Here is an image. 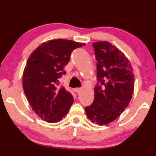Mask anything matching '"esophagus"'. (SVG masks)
Wrapping results in <instances>:
<instances>
[{"label": "esophagus", "instance_id": "esophagus-1", "mask_svg": "<svg viewBox=\"0 0 156 156\" xmlns=\"http://www.w3.org/2000/svg\"><path fill=\"white\" fill-rule=\"evenodd\" d=\"M82 91V88H75L74 89V91L76 93H80Z\"/></svg>", "mask_w": 156, "mask_h": 156}]
</instances>
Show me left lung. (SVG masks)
Wrapping results in <instances>:
<instances>
[{"label": "left lung", "mask_w": 156, "mask_h": 156, "mask_svg": "<svg viewBox=\"0 0 156 156\" xmlns=\"http://www.w3.org/2000/svg\"><path fill=\"white\" fill-rule=\"evenodd\" d=\"M97 59V84L93 103L85 107L89 120L106 125L120 116L131 101L133 69L124 54L110 42L92 44Z\"/></svg>", "instance_id": "obj_1"}]
</instances>
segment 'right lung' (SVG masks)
<instances>
[{"label":"right lung","instance_id":"obj_1","mask_svg":"<svg viewBox=\"0 0 156 156\" xmlns=\"http://www.w3.org/2000/svg\"><path fill=\"white\" fill-rule=\"evenodd\" d=\"M85 44L55 39L40 44L27 59L23 75V87L31 107L48 123L60 121L69 112L73 96L59 79L66 74L64 68L72 51Z\"/></svg>","mask_w":156,"mask_h":156}]
</instances>
